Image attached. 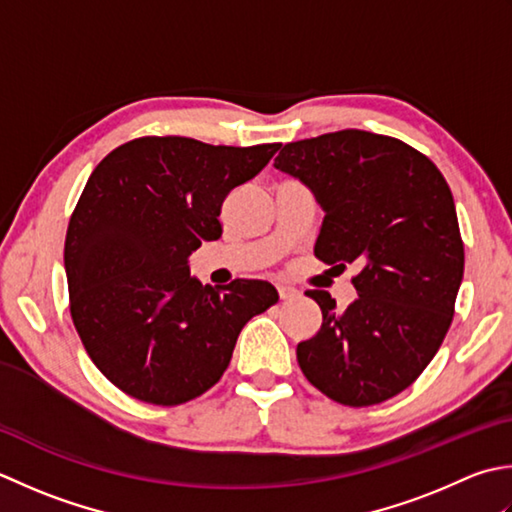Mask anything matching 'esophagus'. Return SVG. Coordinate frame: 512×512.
I'll use <instances>...</instances> for the list:
<instances>
[{"label":"esophagus","mask_w":512,"mask_h":512,"mask_svg":"<svg viewBox=\"0 0 512 512\" xmlns=\"http://www.w3.org/2000/svg\"><path fill=\"white\" fill-rule=\"evenodd\" d=\"M278 296L283 300H291V298L298 296V289L289 287V285H278Z\"/></svg>","instance_id":"1"}]
</instances>
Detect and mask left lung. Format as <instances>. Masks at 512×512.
<instances>
[{
    "instance_id": "left-lung-1",
    "label": "left lung",
    "mask_w": 512,
    "mask_h": 512,
    "mask_svg": "<svg viewBox=\"0 0 512 512\" xmlns=\"http://www.w3.org/2000/svg\"><path fill=\"white\" fill-rule=\"evenodd\" d=\"M274 168L325 210L314 254L358 267V298L344 311L329 291H307L322 327L298 344L302 373L347 406L393 398L433 360L455 314L464 243L451 187L429 156L364 130L287 143Z\"/></svg>"
}]
</instances>
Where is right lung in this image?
I'll return each mask as SVG.
<instances>
[{"label": "right lung", "mask_w": 512, "mask_h": 512, "mask_svg": "<svg viewBox=\"0 0 512 512\" xmlns=\"http://www.w3.org/2000/svg\"><path fill=\"white\" fill-rule=\"evenodd\" d=\"M278 148L141 137L90 174L64 247L70 316L123 393L159 406L198 398L221 380L247 320L278 302L267 280L203 287L187 265L203 241L221 238L225 196Z\"/></svg>", "instance_id": "right-lung-1"}]
</instances>
